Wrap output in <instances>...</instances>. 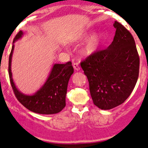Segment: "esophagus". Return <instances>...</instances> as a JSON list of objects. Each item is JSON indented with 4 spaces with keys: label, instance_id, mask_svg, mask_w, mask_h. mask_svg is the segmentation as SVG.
<instances>
[{
    "label": "esophagus",
    "instance_id": "esophagus-1",
    "mask_svg": "<svg viewBox=\"0 0 148 148\" xmlns=\"http://www.w3.org/2000/svg\"><path fill=\"white\" fill-rule=\"evenodd\" d=\"M73 66H74V69L76 71H79L80 70V66H79L78 63H74L73 64Z\"/></svg>",
    "mask_w": 148,
    "mask_h": 148
}]
</instances>
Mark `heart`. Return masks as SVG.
Listing matches in <instances>:
<instances>
[{"label":"heart","mask_w":148,"mask_h":148,"mask_svg":"<svg viewBox=\"0 0 148 148\" xmlns=\"http://www.w3.org/2000/svg\"><path fill=\"white\" fill-rule=\"evenodd\" d=\"M89 36V34L88 33L84 34L81 36V39H86ZM102 40V34H97L96 35L93 36L90 38V39L86 42L85 46H84L82 49V52L85 55H91L93 54L100 45Z\"/></svg>","instance_id":"b5f03b06"}]
</instances>
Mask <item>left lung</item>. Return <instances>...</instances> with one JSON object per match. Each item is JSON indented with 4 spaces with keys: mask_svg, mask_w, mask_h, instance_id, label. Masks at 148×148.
I'll list each match as a JSON object with an SVG mask.
<instances>
[{
    "mask_svg": "<svg viewBox=\"0 0 148 148\" xmlns=\"http://www.w3.org/2000/svg\"><path fill=\"white\" fill-rule=\"evenodd\" d=\"M112 44L89 55L80 63L89 81L94 104L110 110L122 104L132 93L139 76L140 58L133 36L120 23Z\"/></svg>",
    "mask_w": 148,
    "mask_h": 148,
    "instance_id": "8db88e82",
    "label": "left lung"
}]
</instances>
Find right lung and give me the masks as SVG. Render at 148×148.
Returning <instances> with one entry per match:
<instances>
[{
	"instance_id": "right-lung-1",
	"label": "right lung",
	"mask_w": 148,
	"mask_h": 148,
	"mask_svg": "<svg viewBox=\"0 0 148 148\" xmlns=\"http://www.w3.org/2000/svg\"><path fill=\"white\" fill-rule=\"evenodd\" d=\"M20 31L13 40V43L23 36ZM14 45L13 44L8 62V74L12 89L18 100L30 111L42 114H56L62 111L66 106V95L69 80L74 73L71 62L64 64H55L49 77L44 86L33 95H26L18 90L12 79L10 69L11 59Z\"/></svg>"
}]
</instances>
